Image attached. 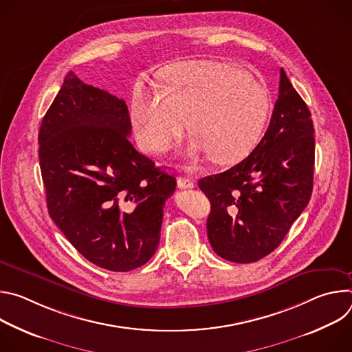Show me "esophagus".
Listing matches in <instances>:
<instances>
[{"instance_id": "esophagus-1", "label": "esophagus", "mask_w": 352, "mask_h": 352, "mask_svg": "<svg viewBox=\"0 0 352 352\" xmlns=\"http://www.w3.org/2000/svg\"><path fill=\"white\" fill-rule=\"evenodd\" d=\"M178 186L179 188H186V189H190V188H193L195 186V184H193V179H190L189 177H178Z\"/></svg>"}]
</instances>
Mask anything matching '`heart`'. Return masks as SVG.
<instances>
[{"instance_id":"b5f03b06","label":"heart","mask_w":352,"mask_h":352,"mask_svg":"<svg viewBox=\"0 0 352 352\" xmlns=\"http://www.w3.org/2000/svg\"><path fill=\"white\" fill-rule=\"evenodd\" d=\"M167 89L140 87L132 98L136 138L157 153L189 126L196 136L192 152H208L217 164L249 155L266 125V90L241 69L212 61H189L164 69Z\"/></svg>"}]
</instances>
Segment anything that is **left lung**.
Listing matches in <instances>:
<instances>
[{"label": "left lung", "instance_id": "left-lung-1", "mask_svg": "<svg viewBox=\"0 0 352 352\" xmlns=\"http://www.w3.org/2000/svg\"><path fill=\"white\" fill-rule=\"evenodd\" d=\"M315 129L284 69L269 128L246 159L199 179L209 197L208 236L226 261L252 263L281 243L312 195Z\"/></svg>", "mask_w": 352, "mask_h": 352}]
</instances>
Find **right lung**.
<instances>
[{
    "label": "right lung",
    "mask_w": 352,
    "mask_h": 352,
    "mask_svg": "<svg viewBox=\"0 0 352 352\" xmlns=\"http://www.w3.org/2000/svg\"><path fill=\"white\" fill-rule=\"evenodd\" d=\"M131 128L122 98L71 71L38 132L50 217L82 256L111 272L138 269L155 255L177 186L132 146Z\"/></svg>",
    "instance_id": "1"
}]
</instances>
